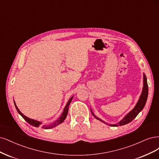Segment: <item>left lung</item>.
I'll use <instances>...</instances> for the list:
<instances>
[{"label":"left lung","mask_w":159,"mask_h":159,"mask_svg":"<svg viewBox=\"0 0 159 159\" xmlns=\"http://www.w3.org/2000/svg\"><path fill=\"white\" fill-rule=\"evenodd\" d=\"M147 96H148V84H147V77L145 74H143V90L141 94L139 97V99L138 100L137 104L134 107V108L131 111H130L129 113H128L124 118H123L120 122H118V124H110V126H113V127H117V126H121V125H124L125 124H129L133 120L135 119L136 116L139 114V112L143 109V107H145L146 102L147 100ZM92 114L96 117V119L100 120L102 122L105 123L103 120H102L101 119L98 118V117H96L94 114L93 112L92 111ZM106 124V123H105Z\"/></svg>","instance_id":"8db88e82"}]
</instances>
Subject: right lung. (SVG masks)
<instances>
[{"instance_id":"add662e5","label":"right lung","mask_w":159,"mask_h":159,"mask_svg":"<svg viewBox=\"0 0 159 159\" xmlns=\"http://www.w3.org/2000/svg\"><path fill=\"white\" fill-rule=\"evenodd\" d=\"M73 98V96L71 97V98L69 99V100L67 102V104H66V105L65 107V108H64V110L63 111L62 114H61V116L59 117V118L57 120H56L55 121H54L53 124H52L44 125H41V124H42V122H40L39 121H37V120H32V119H30V118H29V117L24 116L22 113V112L19 110V109L18 108V107L16 106V103H15L14 101V105H15V107H16V109L17 111L20 114V116H21L23 117V118L28 123V124H30V125H32V126L36 127L41 126V127H42V128H43V129H51V128H53V127H56L57 125H58L59 124H61V123H62L65 120L66 117V116H67V114H68L69 106L70 105V102H71V100H72Z\"/></svg>"}]
</instances>
